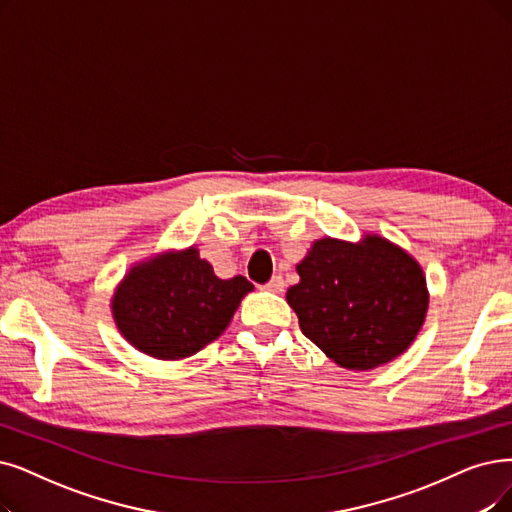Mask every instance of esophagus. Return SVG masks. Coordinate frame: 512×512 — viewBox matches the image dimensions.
<instances>
[{"label": "esophagus", "mask_w": 512, "mask_h": 512, "mask_svg": "<svg viewBox=\"0 0 512 512\" xmlns=\"http://www.w3.org/2000/svg\"><path fill=\"white\" fill-rule=\"evenodd\" d=\"M264 288H267V290L273 292V294H281L283 288H285V281H283L281 275H275L267 285H264Z\"/></svg>", "instance_id": "34e87169"}]
</instances>
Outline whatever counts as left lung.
Returning <instances> with one entry per match:
<instances>
[{"label":"left lung","instance_id":"8db88e82","mask_svg":"<svg viewBox=\"0 0 512 512\" xmlns=\"http://www.w3.org/2000/svg\"><path fill=\"white\" fill-rule=\"evenodd\" d=\"M285 298L302 334L346 370L367 372L414 342L428 309L420 264L380 235L323 237L296 267Z\"/></svg>","mask_w":512,"mask_h":512}]
</instances>
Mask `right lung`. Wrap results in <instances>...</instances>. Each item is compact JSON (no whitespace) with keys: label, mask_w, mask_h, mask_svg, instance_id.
Returning a JSON list of instances; mask_svg holds the SVG:
<instances>
[{"label":"right lung","mask_w":512,"mask_h":512,"mask_svg":"<svg viewBox=\"0 0 512 512\" xmlns=\"http://www.w3.org/2000/svg\"><path fill=\"white\" fill-rule=\"evenodd\" d=\"M254 285L218 279L197 248L138 262L111 300L113 319L134 349L163 361L185 359L214 342Z\"/></svg>","instance_id":"1"}]
</instances>
